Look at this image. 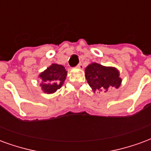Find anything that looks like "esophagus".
I'll return each mask as SVG.
<instances>
[{"label": "esophagus", "mask_w": 151, "mask_h": 151, "mask_svg": "<svg viewBox=\"0 0 151 151\" xmlns=\"http://www.w3.org/2000/svg\"><path fill=\"white\" fill-rule=\"evenodd\" d=\"M77 68H78V69H83V65H82V63L78 64V65L77 66Z\"/></svg>", "instance_id": "34e87169"}]
</instances>
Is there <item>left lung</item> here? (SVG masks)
Here are the masks:
<instances>
[{"label":"left lung","instance_id":"left-lung-1","mask_svg":"<svg viewBox=\"0 0 151 151\" xmlns=\"http://www.w3.org/2000/svg\"><path fill=\"white\" fill-rule=\"evenodd\" d=\"M85 74L89 86L94 93H107L111 89H118L122 79L119 70L112 66H104L98 63H91L86 67Z\"/></svg>","mask_w":151,"mask_h":151}]
</instances>
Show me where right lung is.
<instances>
[{
	"label": "right lung",
	"mask_w": 151,
	"mask_h": 151,
	"mask_svg": "<svg viewBox=\"0 0 151 151\" xmlns=\"http://www.w3.org/2000/svg\"><path fill=\"white\" fill-rule=\"evenodd\" d=\"M67 77L65 67L58 64H52L44 71L39 74L40 79V86L43 93L53 94L64 84Z\"/></svg>",
	"instance_id": "obj_1"
}]
</instances>
